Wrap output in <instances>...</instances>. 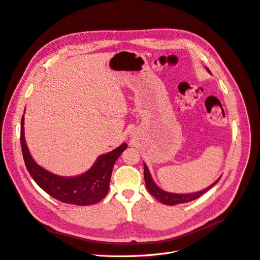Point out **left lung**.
Listing matches in <instances>:
<instances>
[{
  "mask_svg": "<svg viewBox=\"0 0 260 260\" xmlns=\"http://www.w3.org/2000/svg\"><path fill=\"white\" fill-rule=\"evenodd\" d=\"M206 71L208 73H210V71L205 68ZM144 175H145V182H146V186L149 190V192L154 197L156 198L159 202L160 203H164L166 205H170V206H173V205H177V204H182V203H187V202H190V201H193V200L198 199L201 197L203 193H205L207 190H209L214 184H216L218 182L219 179H221V177H219L216 181H214L211 185H209L208 187L200 190V191H197V192H191V193H174V192H169V191H166L164 189H161L160 187H159L153 180V178L150 174V171L147 167L146 164H144Z\"/></svg>",
  "mask_w": 260,
  "mask_h": 260,
  "instance_id": "left-lung-1",
  "label": "left lung"
}]
</instances>
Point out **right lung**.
Segmentation results:
<instances>
[{"instance_id":"1","label":"right lung","mask_w":260,"mask_h":260,"mask_svg":"<svg viewBox=\"0 0 260 260\" xmlns=\"http://www.w3.org/2000/svg\"><path fill=\"white\" fill-rule=\"evenodd\" d=\"M24 119L23 115L21 122L22 152L26 168L39 187L62 203L80 206L93 205L107 196L113 166L119 155L127 149L126 143L111 152L100 155L93 166L81 175L59 176L34 161L26 144Z\"/></svg>"}]
</instances>
